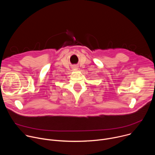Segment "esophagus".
I'll return each mask as SVG.
<instances>
[{"label":"esophagus","instance_id":"obj_1","mask_svg":"<svg viewBox=\"0 0 155 155\" xmlns=\"http://www.w3.org/2000/svg\"><path fill=\"white\" fill-rule=\"evenodd\" d=\"M74 69H75V68H76V69H77V67H75H75H74Z\"/></svg>","mask_w":155,"mask_h":155}]
</instances>
